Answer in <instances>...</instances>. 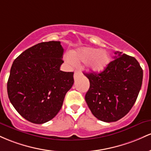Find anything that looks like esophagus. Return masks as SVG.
<instances>
[{
    "mask_svg": "<svg viewBox=\"0 0 151 151\" xmlns=\"http://www.w3.org/2000/svg\"><path fill=\"white\" fill-rule=\"evenodd\" d=\"M81 75V72L78 70H76L75 73H74V78L76 79L78 78V76Z\"/></svg>",
    "mask_w": 151,
    "mask_h": 151,
    "instance_id": "obj_1",
    "label": "esophagus"
}]
</instances>
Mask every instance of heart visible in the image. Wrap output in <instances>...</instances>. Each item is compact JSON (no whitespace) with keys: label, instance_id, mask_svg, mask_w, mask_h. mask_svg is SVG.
Returning a JSON list of instances; mask_svg holds the SVG:
<instances>
[{"label":"heart","instance_id":"heart-1","mask_svg":"<svg viewBox=\"0 0 151 151\" xmlns=\"http://www.w3.org/2000/svg\"><path fill=\"white\" fill-rule=\"evenodd\" d=\"M68 58L76 63H86L90 72L98 73L107 68L111 59L104 50L91 47H83L69 53Z\"/></svg>","mask_w":151,"mask_h":151}]
</instances>
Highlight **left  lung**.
<instances>
[{
	"mask_svg": "<svg viewBox=\"0 0 151 151\" xmlns=\"http://www.w3.org/2000/svg\"><path fill=\"white\" fill-rule=\"evenodd\" d=\"M90 81L85 99L93 115L100 121L115 122L130 111L138 98L143 69L134 57L115 52L103 72L84 73Z\"/></svg>",
	"mask_w": 151,
	"mask_h": 151,
	"instance_id": "1",
	"label": "left lung"
}]
</instances>
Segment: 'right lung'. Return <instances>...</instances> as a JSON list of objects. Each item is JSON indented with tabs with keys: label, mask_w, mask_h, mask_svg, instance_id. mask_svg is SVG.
I'll return each mask as SVG.
<instances>
[{
	"label": "right lung",
	"mask_w": 151,
	"mask_h": 151,
	"mask_svg": "<svg viewBox=\"0 0 151 151\" xmlns=\"http://www.w3.org/2000/svg\"><path fill=\"white\" fill-rule=\"evenodd\" d=\"M60 41L38 43L17 57L7 83L8 96L27 121L42 124L55 117L74 83L73 72L60 70L63 63Z\"/></svg>",
	"instance_id": "right-lung-1"
}]
</instances>
